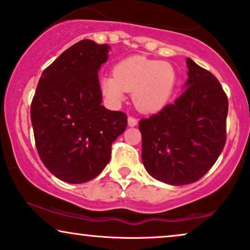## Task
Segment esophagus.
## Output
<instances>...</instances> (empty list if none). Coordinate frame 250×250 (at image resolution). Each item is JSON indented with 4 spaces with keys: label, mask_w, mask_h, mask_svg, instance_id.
Returning <instances> with one entry per match:
<instances>
[{
    "label": "esophagus",
    "mask_w": 250,
    "mask_h": 250,
    "mask_svg": "<svg viewBox=\"0 0 250 250\" xmlns=\"http://www.w3.org/2000/svg\"><path fill=\"white\" fill-rule=\"evenodd\" d=\"M127 124H128V126H131V127H133V126H137L138 119L132 117V116H129V117L127 118Z\"/></svg>",
    "instance_id": "34e87169"
}]
</instances>
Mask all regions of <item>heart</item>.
<instances>
[{
  "mask_svg": "<svg viewBox=\"0 0 250 250\" xmlns=\"http://www.w3.org/2000/svg\"><path fill=\"white\" fill-rule=\"evenodd\" d=\"M174 82L176 72L171 64L134 56L116 64L113 76H102L100 87L113 104L124 101L125 92H132L133 102L139 110L154 112L167 104Z\"/></svg>",
  "mask_w": 250,
  "mask_h": 250,
  "instance_id": "b5f03b06",
  "label": "heart"
}]
</instances>
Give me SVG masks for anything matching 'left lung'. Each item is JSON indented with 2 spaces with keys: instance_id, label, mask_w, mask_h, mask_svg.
Instances as JSON below:
<instances>
[{
  "instance_id": "8db88e82",
  "label": "left lung",
  "mask_w": 250,
  "mask_h": 250,
  "mask_svg": "<svg viewBox=\"0 0 250 250\" xmlns=\"http://www.w3.org/2000/svg\"><path fill=\"white\" fill-rule=\"evenodd\" d=\"M186 89L172 104L139 122L142 163L162 183H195L211 168L226 142L229 100L211 72L187 58Z\"/></svg>"
}]
</instances>
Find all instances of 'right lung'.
Instances as JSON below:
<instances>
[{
	"instance_id": "right-lung-1",
	"label": "right lung",
	"mask_w": 250,
	"mask_h": 250,
	"mask_svg": "<svg viewBox=\"0 0 250 250\" xmlns=\"http://www.w3.org/2000/svg\"><path fill=\"white\" fill-rule=\"evenodd\" d=\"M110 47L82 40L41 74L31 104L35 146L42 163L58 179L83 184L99 176L127 116L102 103L100 67Z\"/></svg>"
}]
</instances>
